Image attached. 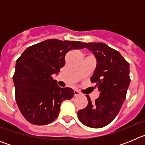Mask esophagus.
I'll return each instance as SVG.
<instances>
[{
  "instance_id": "esophagus-1",
  "label": "esophagus",
  "mask_w": 145,
  "mask_h": 145,
  "mask_svg": "<svg viewBox=\"0 0 145 145\" xmlns=\"http://www.w3.org/2000/svg\"><path fill=\"white\" fill-rule=\"evenodd\" d=\"M74 95H75V97H78V96L81 95V93H80L78 90H75L74 91Z\"/></svg>"
}]
</instances>
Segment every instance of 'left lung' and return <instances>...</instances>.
Wrapping results in <instances>:
<instances>
[{
  "label": "left lung",
  "instance_id": "1",
  "mask_svg": "<svg viewBox=\"0 0 145 145\" xmlns=\"http://www.w3.org/2000/svg\"><path fill=\"white\" fill-rule=\"evenodd\" d=\"M93 53L97 66L91 78L100 95L78 112L79 120L88 127L99 129L110 123L122 107L130 84L129 64L118 51L103 43H84Z\"/></svg>",
  "mask_w": 145,
  "mask_h": 145
}]
</instances>
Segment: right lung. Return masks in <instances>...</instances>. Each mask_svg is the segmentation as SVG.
<instances>
[{
  "instance_id": "add662e5",
  "label": "right lung",
  "mask_w": 145,
  "mask_h": 145,
  "mask_svg": "<svg viewBox=\"0 0 145 145\" xmlns=\"http://www.w3.org/2000/svg\"><path fill=\"white\" fill-rule=\"evenodd\" d=\"M84 48V43L48 39L28 47L16 60L13 80L18 107L34 125H47L57 118L64 100L73 97L72 88H60L52 75L65 64V55Z\"/></svg>"
}]
</instances>
